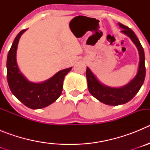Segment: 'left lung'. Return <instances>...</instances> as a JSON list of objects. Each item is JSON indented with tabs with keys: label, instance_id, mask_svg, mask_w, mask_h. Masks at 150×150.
<instances>
[{
	"label": "left lung",
	"instance_id": "8db88e82",
	"mask_svg": "<svg viewBox=\"0 0 150 150\" xmlns=\"http://www.w3.org/2000/svg\"><path fill=\"white\" fill-rule=\"evenodd\" d=\"M122 30L121 32L127 35L136 46L139 52L140 62L136 76L127 85L120 88L107 86L100 83L88 67L86 68L88 88L91 95L99 101L111 106L124 104L132 100L138 92L144 82L146 75L145 55L142 46L133 30L121 23H118Z\"/></svg>",
	"mask_w": 150,
	"mask_h": 150
}]
</instances>
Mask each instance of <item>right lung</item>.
I'll return each instance as SVG.
<instances>
[{
	"mask_svg": "<svg viewBox=\"0 0 150 150\" xmlns=\"http://www.w3.org/2000/svg\"><path fill=\"white\" fill-rule=\"evenodd\" d=\"M27 29L21 30L12 44L6 60V77L12 93L30 109H41L50 105L60 97L64 76L72 67L64 69L42 83L30 82L18 69L16 51L21 36Z\"/></svg>",
	"mask_w": 150,
	"mask_h": 150,
	"instance_id": "obj_1",
	"label": "right lung"
}]
</instances>
